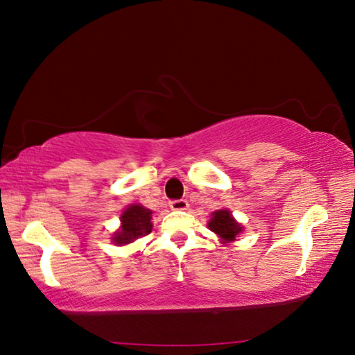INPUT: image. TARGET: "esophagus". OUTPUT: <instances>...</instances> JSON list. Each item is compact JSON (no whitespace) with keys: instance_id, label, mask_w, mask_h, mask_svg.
<instances>
[{"instance_id":"34e87169","label":"esophagus","mask_w":355,"mask_h":355,"mask_svg":"<svg viewBox=\"0 0 355 355\" xmlns=\"http://www.w3.org/2000/svg\"><path fill=\"white\" fill-rule=\"evenodd\" d=\"M169 207L172 209H186L188 208V200L186 199H177V200H171Z\"/></svg>"}]
</instances>
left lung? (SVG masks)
Segmentation results:
<instances>
[{
	"label": "left lung",
	"mask_w": 355,
	"mask_h": 355,
	"mask_svg": "<svg viewBox=\"0 0 355 355\" xmlns=\"http://www.w3.org/2000/svg\"><path fill=\"white\" fill-rule=\"evenodd\" d=\"M208 228L219 235L224 241H233L243 227L232 218V213L228 209H219V211L213 213L211 220L208 222Z\"/></svg>",
	"instance_id": "1"
}]
</instances>
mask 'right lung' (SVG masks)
<instances>
[{
	"label": "right lung",
	"instance_id": "right-lung-1",
	"mask_svg": "<svg viewBox=\"0 0 355 355\" xmlns=\"http://www.w3.org/2000/svg\"><path fill=\"white\" fill-rule=\"evenodd\" d=\"M120 220H122V228L114 235V243L117 244H128L136 238L147 236L152 232V211L141 205L128 207Z\"/></svg>",
	"mask_w": 355,
	"mask_h": 355
}]
</instances>
